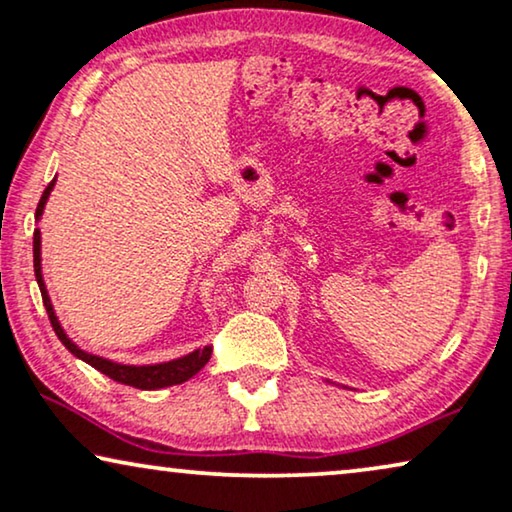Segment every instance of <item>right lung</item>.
Segmentation results:
<instances>
[{"mask_svg":"<svg viewBox=\"0 0 512 512\" xmlns=\"http://www.w3.org/2000/svg\"><path fill=\"white\" fill-rule=\"evenodd\" d=\"M53 186H55V179L46 186L44 195H41V200L37 205V214H34L37 219H41V214H44L46 200H48V195H51ZM34 277H37V284L41 289V300H44L48 319H51L53 331L60 338L62 345H65L69 352L76 356V359L90 363V366L97 368L100 373H104L107 377H111L114 382L128 384V387H135V389L172 387V384H181V382L191 380L195 373H200V370L205 368L209 356H212V347H202V349H195V352H191V354L181 356V359H174V361H167V363H156V366H123V363H116V361L102 359V356L83 352V349L76 347L74 342L67 338V333L62 331L60 321L53 312L51 298H48V291H46V284H44V275H41V233H39V230H34Z\"/></svg>","mask_w":512,"mask_h":512,"instance_id":"obj_1","label":"right lung"}]
</instances>
